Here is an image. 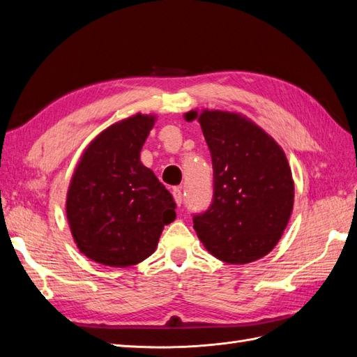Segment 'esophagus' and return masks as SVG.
I'll list each match as a JSON object with an SVG mask.
<instances>
[{
    "label": "esophagus",
    "mask_w": 357,
    "mask_h": 357,
    "mask_svg": "<svg viewBox=\"0 0 357 357\" xmlns=\"http://www.w3.org/2000/svg\"><path fill=\"white\" fill-rule=\"evenodd\" d=\"M172 197H174V201H176V204L178 205H181V202H183V193H181V188H174L172 189Z\"/></svg>",
    "instance_id": "34e87169"
}]
</instances>
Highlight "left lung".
<instances>
[{
  "mask_svg": "<svg viewBox=\"0 0 357 357\" xmlns=\"http://www.w3.org/2000/svg\"><path fill=\"white\" fill-rule=\"evenodd\" d=\"M198 117L213 162V201L193 215L207 250L223 262L257 261L282 238L294 210L295 186L283 149L241 114L204 110Z\"/></svg>",
  "mask_w": 357,
  "mask_h": 357,
  "instance_id": "left-lung-1",
  "label": "left lung"
}]
</instances>
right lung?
<instances>
[{
    "label": "right lung",
    "mask_w": 357,
    "mask_h": 357,
    "mask_svg": "<svg viewBox=\"0 0 357 357\" xmlns=\"http://www.w3.org/2000/svg\"><path fill=\"white\" fill-rule=\"evenodd\" d=\"M155 116L138 113L102 131L84 150L68 193L67 219L79 250L107 266L137 265L156 250L176 202L139 152Z\"/></svg>",
    "instance_id": "right-lung-1"
}]
</instances>
